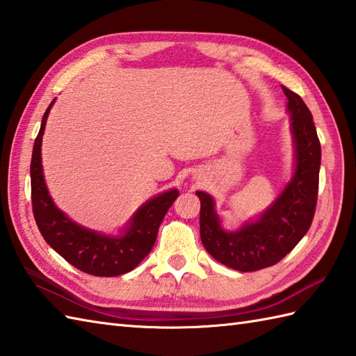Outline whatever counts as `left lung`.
Segmentation results:
<instances>
[{"mask_svg":"<svg viewBox=\"0 0 356 356\" xmlns=\"http://www.w3.org/2000/svg\"><path fill=\"white\" fill-rule=\"evenodd\" d=\"M291 113L295 143V172L284 191L264 211L259 220L245 223L238 231H225L209 194L200 199V238L207 251L225 266L254 272L274 266L305 237L314 220L318 199L321 145L316 128L303 99L282 86Z\"/></svg>","mask_w":356,"mask_h":356,"instance_id":"left-lung-1","label":"left lung"}]
</instances>
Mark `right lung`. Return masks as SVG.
Masks as SVG:
<instances>
[{"instance_id":"obj_1","label":"right lung","mask_w":356,"mask_h":356,"mask_svg":"<svg viewBox=\"0 0 356 356\" xmlns=\"http://www.w3.org/2000/svg\"><path fill=\"white\" fill-rule=\"evenodd\" d=\"M55 99L45 110L40 133L33 145L30 162L33 217L44 240L55 251L82 272L96 277H116L133 270L154 246L159 226L177 199L179 191L171 190L148 200L131 217L122 236L111 237L90 231L72 222L51 202L44 182L41 165V142L45 122Z\"/></svg>"}]
</instances>
